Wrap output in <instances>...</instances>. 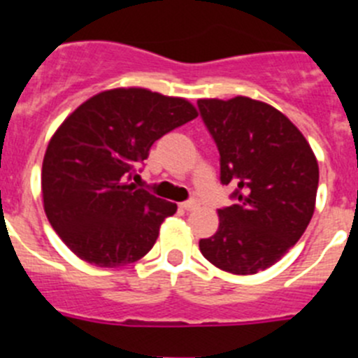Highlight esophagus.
Wrapping results in <instances>:
<instances>
[{"label":"esophagus","mask_w":358,"mask_h":358,"mask_svg":"<svg viewBox=\"0 0 358 358\" xmlns=\"http://www.w3.org/2000/svg\"><path fill=\"white\" fill-rule=\"evenodd\" d=\"M181 208H182V210H185V211H194V210H197V208H199V202H197V201H194V199H192V201L182 202Z\"/></svg>","instance_id":"esophagus-1"}]
</instances>
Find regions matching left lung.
Returning <instances> with one entry per match:
<instances>
[{"mask_svg": "<svg viewBox=\"0 0 358 358\" xmlns=\"http://www.w3.org/2000/svg\"><path fill=\"white\" fill-rule=\"evenodd\" d=\"M235 204L218 210L202 256L231 274H256L301 238L314 215L319 166L305 136L273 106L248 96L199 100Z\"/></svg>", "mask_w": 358, "mask_h": 358, "instance_id": "left-lung-1", "label": "left lung"}]
</instances>
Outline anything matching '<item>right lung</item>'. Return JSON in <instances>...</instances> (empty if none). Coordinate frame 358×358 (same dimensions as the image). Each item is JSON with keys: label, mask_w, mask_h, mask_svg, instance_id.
I'll return each mask as SVG.
<instances>
[{"label": "right lung", "mask_w": 358, "mask_h": 358, "mask_svg": "<svg viewBox=\"0 0 358 358\" xmlns=\"http://www.w3.org/2000/svg\"><path fill=\"white\" fill-rule=\"evenodd\" d=\"M194 118L185 98L129 87L94 94L57 129L43 161L44 211L78 258L122 267L150 251L177 206L132 176L154 141Z\"/></svg>", "instance_id": "right-lung-1"}]
</instances>
